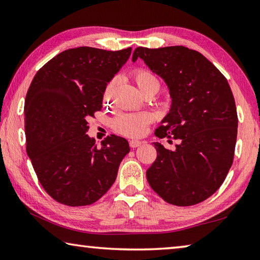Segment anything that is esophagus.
I'll use <instances>...</instances> for the list:
<instances>
[{
	"label": "esophagus",
	"mask_w": 260,
	"mask_h": 260,
	"mask_svg": "<svg viewBox=\"0 0 260 260\" xmlns=\"http://www.w3.org/2000/svg\"><path fill=\"white\" fill-rule=\"evenodd\" d=\"M142 143H143L142 141H139V140H131V141H129V146H131V148H138V147H140Z\"/></svg>",
	"instance_id": "esophagus-1"
}]
</instances>
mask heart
Masks as SVG:
<instances>
[{
  "instance_id": "b5f03b06",
  "label": "heart",
  "mask_w": 260,
  "mask_h": 260,
  "mask_svg": "<svg viewBox=\"0 0 260 260\" xmlns=\"http://www.w3.org/2000/svg\"><path fill=\"white\" fill-rule=\"evenodd\" d=\"M133 79L141 93L146 95L148 93L156 94L160 87L159 79L150 70L146 68H136L131 72ZM116 79H111L103 91V102L107 104L111 101ZM152 121V117L147 112H125L119 113L112 120L113 129L121 135L128 138H140L147 132V128Z\"/></svg>"
}]
</instances>
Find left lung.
<instances>
[{"instance_id": "1", "label": "left lung", "mask_w": 260, "mask_h": 260, "mask_svg": "<svg viewBox=\"0 0 260 260\" xmlns=\"http://www.w3.org/2000/svg\"><path fill=\"white\" fill-rule=\"evenodd\" d=\"M138 57L164 79L172 96L155 135L179 141L174 151L155 143L148 182L167 203L199 204L218 190L234 159L239 120L231 87L206 57L183 46L138 47L133 60Z\"/></svg>"}]
</instances>
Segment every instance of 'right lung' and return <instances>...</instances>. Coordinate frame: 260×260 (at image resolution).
I'll use <instances>...</instances> for the list:
<instances>
[{
    "instance_id": "right-lung-1",
    "label": "right lung",
    "mask_w": 260,
    "mask_h": 260,
    "mask_svg": "<svg viewBox=\"0 0 260 260\" xmlns=\"http://www.w3.org/2000/svg\"><path fill=\"white\" fill-rule=\"evenodd\" d=\"M131 51L73 48L51 58L33 78L24 108L26 151L41 186L60 204L99 201L129 152L124 138L107 136L99 147L86 133L87 119L102 109L105 86Z\"/></svg>"
}]
</instances>
